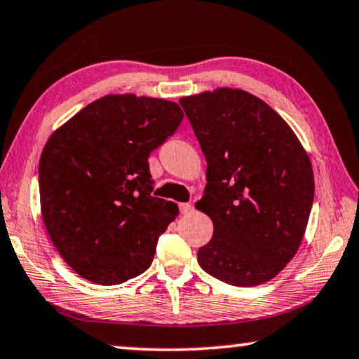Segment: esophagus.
Returning <instances> with one entry per match:
<instances>
[{"mask_svg": "<svg viewBox=\"0 0 359 359\" xmlns=\"http://www.w3.org/2000/svg\"><path fill=\"white\" fill-rule=\"evenodd\" d=\"M178 207H180V212H181V213H183V215H184V213H189V212L192 210V205H191V203H187V202H183V203H180V205H178Z\"/></svg>", "mask_w": 359, "mask_h": 359, "instance_id": "34e87169", "label": "esophagus"}]
</instances>
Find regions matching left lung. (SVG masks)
I'll return each mask as SVG.
<instances>
[{"label":"left lung","instance_id":"8db88e82","mask_svg":"<svg viewBox=\"0 0 359 359\" xmlns=\"http://www.w3.org/2000/svg\"><path fill=\"white\" fill-rule=\"evenodd\" d=\"M207 158L197 210L213 237L197 262L213 278L253 287L283 271L310 218L311 162L290 126L257 96L218 88L180 99Z\"/></svg>","mask_w":359,"mask_h":359}]
</instances>
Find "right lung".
<instances>
[{"label": "right lung", "mask_w": 359, "mask_h": 359, "mask_svg": "<svg viewBox=\"0 0 359 359\" xmlns=\"http://www.w3.org/2000/svg\"><path fill=\"white\" fill-rule=\"evenodd\" d=\"M183 117L178 104L165 99L110 95L48 140L38 176L43 222L81 278L114 285L151 266L178 207L151 194L147 158Z\"/></svg>", "instance_id": "add662e5"}]
</instances>
